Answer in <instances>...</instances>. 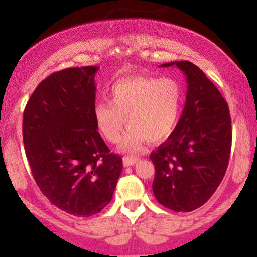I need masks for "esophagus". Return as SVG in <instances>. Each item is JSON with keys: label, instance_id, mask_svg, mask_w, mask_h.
<instances>
[{"label": "esophagus", "instance_id": "1", "mask_svg": "<svg viewBox=\"0 0 257 257\" xmlns=\"http://www.w3.org/2000/svg\"><path fill=\"white\" fill-rule=\"evenodd\" d=\"M139 161V157H123V164H124V167H131V166H134L135 163Z\"/></svg>", "mask_w": 257, "mask_h": 257}]
</instances>
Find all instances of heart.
<instances>
[{"instance_id": "heart-1", "label": "heart", "mask_w": 257, "mask_h": 257, "mask_svg": "<svg viewBox=\"0 0 257 257\" xmlns=\"http://www.w3.org/2000/svg\"><path fill=\"white\" fill-rule=\"evenodd\" d=\"M110 102L94 107L96 128L110 143H117L129 125L120 147L135 151L150 143H161L173 134L184 106V88L176 79L150 76L123 78L111 85Z\"/></svg>"}]
</instances>
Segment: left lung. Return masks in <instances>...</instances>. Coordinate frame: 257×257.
<instances>
[{
    "label": "left lung",
    "mask_w": 257,
    "mask_h": 257,
    "mask_svg": "<svg viewBox=\"0 0 257 257\" xmlns=\"http://www.w3.org/2000/svg\"><path fill=\"white\" fill-rule=\"evenodd\" d=\"M186 76L187 94L181 118L166 143L150 156L155 166L152 190L158 203L188 213L213 196L225 176L232 143L228 105L213 82L190 61H173Z\"/></svg>",
    "instance_id": "obj_1"
}]
</instances>
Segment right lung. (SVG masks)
Instances as JSON below:
<instances>
[{"label":"right lung","instance_id":"add662e5","mask_svg":"<svg viewBox=\"0 0 257 257\" xmlns=\"http://www.w3.org/2000/svg\"><path fill=\"white\" fill-rule=\"evenodd\" d=\"M98 66L52 73L32 93L23 117V140L41 192L65 213L88 217L113 196L122 172L96 131Z\"/></svg>","mask_w":257,"mask_h":257}]
</instances>
